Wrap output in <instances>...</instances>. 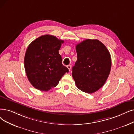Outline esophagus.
<instances>
[{
  "instance_id": "34e87169",
  "label": "esophagus",
  "mask_w": 134,
  "mask_h": 134,
  "mask_svg": "<svg viewBox=\"0 0 134 134\" xmlns=\"http://www.w3.org/2000/svg\"><path fill=\"white\" fill-rule=\"evenodd\" d=\"M67 67L68 68V70H69V71H70V70H71V67H72V66H71V65H68V66H67Z\"/></svg>"
}]
</instances>
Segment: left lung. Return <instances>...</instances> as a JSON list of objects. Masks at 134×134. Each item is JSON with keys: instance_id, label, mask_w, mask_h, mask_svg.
Segmentation results:
<instances>
[{"instance_id": "left-lung-1", "label": "left lung", "mask_w": 134, "mask_h": 134, "mask_svg": "<svg viewBox=\"0 0 134 134\" xmlns=\"http://www.w3.org/2000/svg\"><path fill=\"white\" fill-rule=\"evenodd\" d=\"M77 60L72 77L77 88L92 94L105 83L111 68L109 51L97 39H86L76 46Z\"/></svg>"}]
</instances>
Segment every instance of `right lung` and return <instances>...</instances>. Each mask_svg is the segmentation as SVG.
<instances>
[{
    "label": "right lung",
    "mask_w": 134,
    "mask_h": 134,
    "mask_svg": "<svg viewBox=\"0 0 134 134\" xmlns=\"http://www.w3.org/2000/svg\"><path fill=\"white\" fill-rule=\"evenodd\" d=\"M63 40L51 35L40 36L29 45L24 64L31 84L40 91H48L55 87L68 69L62 65L59 53Z\"/></svg>",
    "instance_id": "obj_1"
}]
</instances>
